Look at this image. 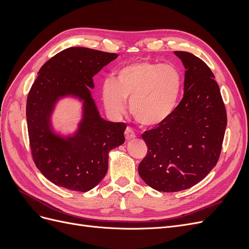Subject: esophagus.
<instances>
[{
    "label": "esophagus",
    "instance_id": "34e87169",
    "mask_svg": "<svg viewBox=\"0 0 249 249\" xmlns=\"http://www.w3.org/2000/svg\"><path fill=\"white\" fill-rule=\"evenodd\" d=\"M124 136H125L126 140H131V139H134L135 137H136V135H135L132 127L126 126V129L124 131Z\"/></svg>",
    "mask_w": 249,
    "mask_h": 249
}]
</instances>
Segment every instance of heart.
<instances>
[{
  "instance_id": "b5f03b06",
  "label": "heart",
  "mask_w": 249,
  "mask_h": 249,
  "mask_svg": "<svg viewBox=\"0 0 249 249\" xmlns=\"http://www.w3.org/2000/svg\"><path fill=\"white\" fill-rule=\"evenodd\" d=\"M182 77L177 67L150 61H138L122 67L114 80L103 84V100L115 115L123 114L125 101L130 112L144 126L164 123L177 106Z\"/></svg>"
}]
</instances>
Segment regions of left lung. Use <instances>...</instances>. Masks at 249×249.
Here are the masks:
<instances>
[{"instance_id":"8db88e82","label":"left lung","mask_w":249,"mask_h":249,"mask_svg":"<svg viewBox=\"0 0 249 249\" xmlns=\"http://www.w3.org/2000/svg\"><path fill=\"white\" fill-rule=\"evenodd\" d=\"M175 54L185 66L184 96L164 123L142 134L147 153L141 178L155 190L177 192L199 183L220 157L227 110L214 73L188 52Z\"/></svg>"}]
</instances>
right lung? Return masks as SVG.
I'll use <instances>...</instances> for the list:
<instances>
[{
  "mask_svg": "<svg viewBox=\"0 0 249 249\" xmlns=\"http://www.w3.org/2000/svg\"><path fill=\"white\" fill-rule=\"evenodd\" d=\"M117 54L87 48H69L52 57L38 71L27 97L30 148L36 167L52 183L86 192L106 176L111 149L124 142V123L104 120L90 94L93 76ZM73 94L85 100V116L71 139L50 131L49 115L57 97Z\"/></svg>",
  "mask_w": 249,
  "mask_h": 249,
  "instance_id": "add662e5",
  "label": "right lung"
}]
</instances>
